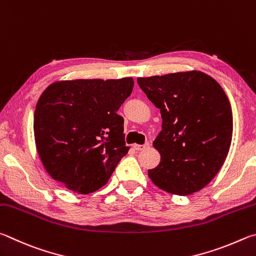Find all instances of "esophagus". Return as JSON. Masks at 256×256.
Segmentation results:
<instances>
[{
    "label": "esophagus",
    "instance_id": "34e87169",
    "mask_svg": "<svg viewBox=\"0 0 256 256\" xmlns=\"http://www.w3.org/2000/svg\"><path fill=\"white\" fill-rule=\"evenodd\" d=\"M147 147H150V142H145L144 145H137V144L134 145V148H135L136 150H142L147 148Z\"/></svg>",
    "mask_w": 256,
    "mask_h": 256
}]
</instances>
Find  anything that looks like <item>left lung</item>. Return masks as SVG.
<instances>
[{
    "mask_svg": "<svg viewBox=\"0 0 256 256\" xmlns=\"http://www.w3.org/2000/svg\"><path fill=\"white\" fill-rule=\"evenodd\" d=\"M160 109L162 130L153 145L160 162L148 176L168 194L199 191L222 168L232 136L230 103L220 85L199 70L137 78Z\"/></svg>",
    "mask_w": 256,
    "mask_h": 256,
    "instance_id": "obj_1",
    "label": "left lung"
}]
</instances>
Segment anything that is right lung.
<instances>
[{"label": "right lung", "instance_id": "obj_1", "mask_svg": "<svg viewBox=\"0 0 256 256\" xmlns=\"http://www.w3.org/2000/svg\"><path fill=\"white\" fill-rule=\"evenodd\" d=\"M134 80L52 83L34 111L36 146L44 168L67 189L86 194L109 180L128 153L124 118L116 114Z\"/></svg>", "mask_w": 256, "mask_h": 256}]
</instances>
